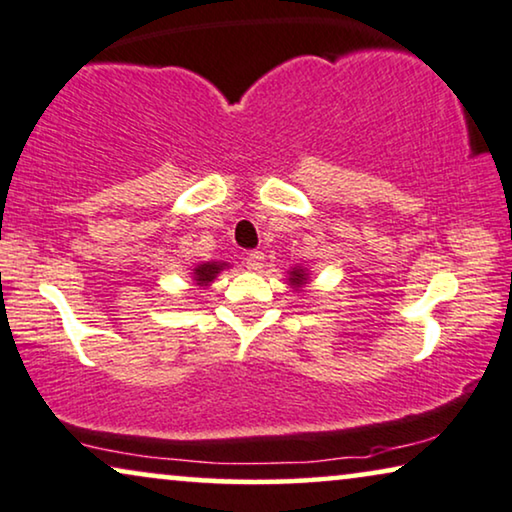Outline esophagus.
<instances>
[{"instance_id": "esophagus-1", "label": "esophagus", "mask_w": 512, "mask_h": 512, "mask_svg": "<svg viewBox=\"0 0 512 512\" xmlns=\"http://www.w3.org/2000/svg\"><path fill=\"white\" fill-rule=\"evenodd\" d=\"M245 267H248L250 271H260L264 267V252H260V250L248 252V255H245Z\"/></svg>"}]
</instances>
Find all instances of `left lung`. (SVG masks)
<instances>
[{
  "instance_id": "8db88e82",
  "label": "left lung",
  "mask_w": 512,
  "mask_h": 512,
  "mask_svg": "<svg viewBox=\"0 0 512 512\" xmlns=\"http://www.w3.org/2000/svg\"><path fill=\"white\" fill-rule=\"evenodd\" d=\"M285 281H288L292 292H304L306 285L311 283V274H309V269L302 267V264H299V267L295 264V267L288 271V278H285Z\"/></svg>"
}]
</instances>
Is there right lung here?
I'll list each match as a JSON object with an SVG mask.
<instances>
[{
	"label": "right lung",
	"instance_id": "right-lung-1",
	"mask_svg": "<svg viewBox=\"0 0 512 512\" xmlns=\"http://www.w3.org/2000/svg\"><path fill=\"white\" fill-rule=\"evenodd\" d=\"M224 269H229V262H222V260H217V262H201V264H196V267L192 269V281H194V285L196 288H201V290H206L210 283H215V278L222 274Z\"/></svg>",
	"mask_w": 512,
	"mask_h": 512
}]
</instances>
